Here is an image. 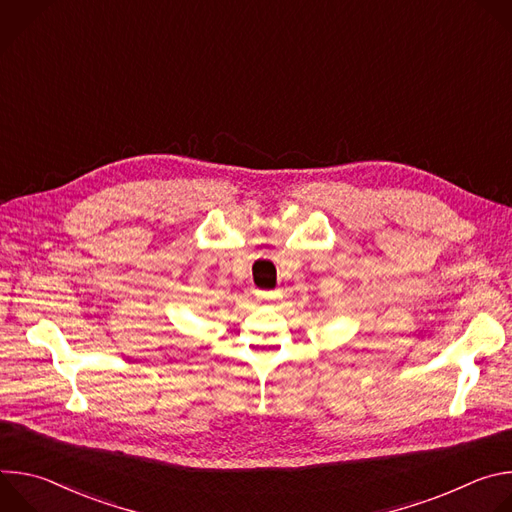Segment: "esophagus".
Listing matches in <instances>:
<instances>
[{
  "label": "esophagus",
  "instance_id": "esophagus-1",
  "mask_svg": "<svg viewBox=\"0 0 512 512\" xmlns=\"http://www.w3.org/2000/svg\"><path fill=\"white\" fill-rule=\"evenodd\" d=\"M259 294V298H263V300H273V298H277V291H257Z\"/></svg>",
  "mask_w": 512,
  "mask_h": 512
}]
</instances>
